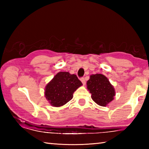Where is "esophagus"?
Returning a JSON list of instances; mask_svg holds the SVG:
<instances>
[{
	"label": "esophagus",
	"instance_id": "esophagus-1",
	"mask_svg": "<svg viewBox=\"0 0 149 149\" xmlns=\"http://www.w3.org/2000/svg\"><path fill=\"white\" fill-rule=\"evenodd\" d=\"M80 80H81V81L82 82L83 84L85 85V79L84 77H81V79H80Z\"/></svg>",
	"mask_w": 149,
	"mask_h": 149
}]
</instances>
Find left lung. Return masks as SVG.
<instances>
[{
    "instance_id": "obj_1",
    "label": "left lung",
    "mask_w": 149,
    "mask_h": 149,
    "mask_svg": "<svg viewBox=\"0 0 149 149\" xmlns=\"http://www.w3.org/2000/svg\"><path fill=\"white\" fill-rule=\"evenodd\" d=\"M87 89L97 104L106 107L114 100L115 90L108 78L102 74H93L87 82Z\"/></svg>"
}]
</instances>
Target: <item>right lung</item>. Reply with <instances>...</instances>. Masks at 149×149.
<instances>
[{"label": "right lung", "mask_w": 149, "mask_h": 149, "mask_svg": "<svg viewBox=\"0 0 149 149\" xmlns=\"http://www.w3.org/2000/svg\"><path fill=\"white\" fill-rule=\"evenodd\" d=\"M81 85L76 75L60 72L45 87V97L52 107H62L72 99L74 91Z\"/></svg>", "instance_id": "right-lung-1"}]
</instances>
